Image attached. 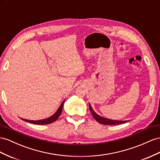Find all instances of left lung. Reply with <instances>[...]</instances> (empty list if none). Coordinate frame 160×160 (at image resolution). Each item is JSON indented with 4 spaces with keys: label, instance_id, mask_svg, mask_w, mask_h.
<instances>
[{
    "label": "left lung",
    "instance_id": "8db88e82",
    "mask_svg": "<svg viewBox=\"0 0 160 160\" xmlns=\"http://www.w3.org/2000/svg\"><path fill=\"white\" fill-rule=\"evenodd\" d=\"M89 110L91 111V113H92L93 118L98 121L99 123H101L102 124H106V125H114V124H122L127 122V120H124V121H122V120H110V119H107L105 118H103L102 116H99L97 114L96 112H95L92 106H91L90 103H89Z\"/></svg>",
    "mask_w": 160,
    "mask_h": 160
}]
</instances>
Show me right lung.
I'll use <instances>...</instances> for the list:
<instances>
[{
	"label": "right lung",
	"mask_w": 160,
	"mask_h": 160,
	"mask_svg": "<svg viewBox=\"0 0 160 160\" xmlns=\"http://www.w3.org/2000/svg\"><path fill=\"white\" fill-rule=\"evenodd\" d=\"M64 101H65V100H64L62 102L61 104H60V106L58 108V109L57 111V112H56V113L53 116H52L51 117H50V118H48L46 119H44V120H25V119H23V118H21V119L25 120V121H26L28 122L35 124H48L52 123V122H55L56 120H57L59 118V116H60V114H61Z\"/></svg>",
	"instance_id": "1"
}]
</instances>
